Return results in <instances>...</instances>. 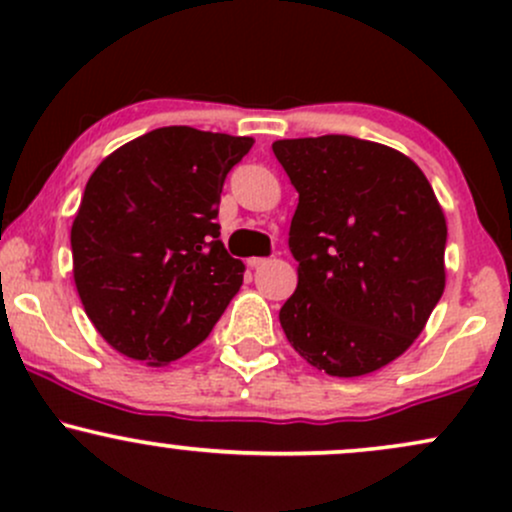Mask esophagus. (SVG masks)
Listing matches in <instances>:
<instances>
[{
    "mask_svg": "<svg viewBox=\"0 0 512 512\" xmlns=\"http://www.w3.org/2000/svg\"><path fill=\"white\" fill-rule=\"evenodd\" d=\"M267 262H269L267 257H250V260H248V267L257 269V267H262V264H267Z\"/></svg>",
    "mask_w": 512,
    "mask_h": 512,
    "instance_id": "esophagus-1",
    "label": "esophagus"
}]
</instances>
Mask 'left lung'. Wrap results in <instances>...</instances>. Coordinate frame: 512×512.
Listing matches in <instances>:
<instances>
[{
    "instance_id": "left-lung-1",
    "label": "left lung",
    "mask_w": 512,
    "mask_h": 512,
    "mask_svg": "<svg viewBox=\"0 0 512 512\" xmlns=\"http://www.w3.org/2000/svg\"><path fill=\"white\" fill-rule=\"evenodd\" d=\"M272 149L298 192L286 339L327 375L373 373L414 344L443 296L448 226L431 182L399 151L346 134Z\"/></svg>"
}]
</instances>
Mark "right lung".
Here are the masks:
<instances>
[{"instance_id": "add662e5", "label": "right lung", "mask_w": 512, "mask_h": 512, "mask_svg": "<svg viewBox=\"0 0 512 512\" xmlns=\"http://www.w3.org/2000/svg\"><path fill=\"white\" fill-rule=\"evenodd\" d=\"M250 149V137L161 127L93 170L72 223L74 284L115 351L166 366L214 330L245 272L214 219Z\"/></svg>"}]
</instances>
